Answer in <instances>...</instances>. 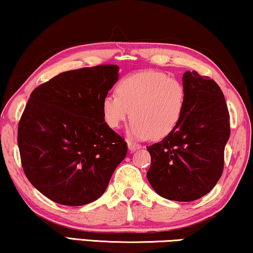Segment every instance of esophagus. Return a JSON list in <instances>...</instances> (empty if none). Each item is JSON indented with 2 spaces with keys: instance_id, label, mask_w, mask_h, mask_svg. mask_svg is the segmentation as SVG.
<instances>
[{
  "instance_id": "34e87169",
  "label": "esophagus",
  "mask_w": 253,
  "mask_h": 253,
  "mask_svg": "<svg viewBox=\"0 0 253 253\" xmlns=\"http://www.w3.org/2000/svg\"><path fill=\"white\" fill-rule=\"evenodd\" d=\"M127 146H129V150L131 151V153H133V151H135L137 149L141 148V145H138V143H134V142H131V141H129Z\"/></svg>"
}]
</instances>
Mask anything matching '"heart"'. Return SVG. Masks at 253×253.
<instances>
[{
  "instance_id": "heart-1",
  "label": "heart",
  "mask_w": 253,
  "mask_h": 253,
  "mask_svg": "<svg viewBox=\"0 0 253 253\" xmlns=\"http://www.w3.org/2000/svg\"><path fill=\"white\" fill-rule=\"evenodd\" d=\"M185 104L186 89L180 79L148 70L123 77L116 94L104 97L102 110L112 129H119L131 112V137L159 140L175 130L184 116Z\"/></svg>"
}]
</instances>
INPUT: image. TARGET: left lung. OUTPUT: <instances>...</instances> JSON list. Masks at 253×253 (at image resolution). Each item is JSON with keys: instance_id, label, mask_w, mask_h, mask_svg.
I'll use <instances>...</instances> for the list:
<instances>
[{"instance_id": "obj_1", "label": "left lung", "mask_w": 253, "mask_h": 253, "mask_svg": "<svg viewBox=\"0 0 253 253\" xmlns=\"http://www.w3.org/2000/svg\"><path fill=\"white\" fill-rule=\"evenodd\" d=\"M182 80L184 116L172 133L147 147L151 156L147 177L165 199L193 201L211 192L223 173L230 113L223 91L211 78L186 71Z\"/></svg>"}]
</instances>
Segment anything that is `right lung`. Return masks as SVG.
Segmentation results:
<instances>
[{
    "mask_svg": "<svg viewBox=\"0 0 253 253\" xmlns=\"http://www.w3.org/2000/svg\"><path fill=\"white\" fill-rule=\"evenodd\" d=\"M119 67L71 70L34 89L18 126L27 178L48 199L83 206L98 199L127 153L105 122L102 104Z\"/></svg>",
    "mask_w": 253,
    "mask_h": 253,
    "instance_id": "right-lung-1",
    "label": "right lung"
}]
</instances>
